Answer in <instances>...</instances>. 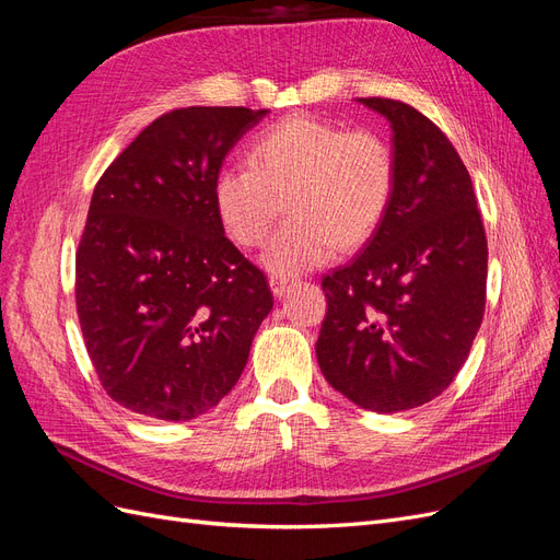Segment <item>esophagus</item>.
Masks as SVG:
<instances>
[{"label":"esophagus","mask_w":560,"mask_h":560,"mask_svg":"<svg viewBox=\"0 0 560 560\" xmlns=\"http://www.w3.org/2000/svg\"><path fill=\"white\" fill-rule=\"evenodd\" d=\"M294 280H290V278H282V276H270V290H273V294L276 296H282L287 290H290V284H292Z\"/></svg>","instance_id":"1"}]
</instances>
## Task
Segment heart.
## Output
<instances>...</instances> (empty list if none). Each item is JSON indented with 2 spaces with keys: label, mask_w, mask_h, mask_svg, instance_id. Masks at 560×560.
Returning <instances> with one entry per match:
<instances>
[{
  "label": "heart",
  "mask_w": 560,
  "mask_h": 560,
  "mask_svg": "<svg viewBox=\"0 0 560 560\" xmlns=\"http://www.w3.org/2000/svg\"><path fill=\"white\" fill-rule=\"evenodd\" d=\"M395 189L397 156L385 135L290 116L252 142L249 165L219 171L214 210L229 238L254 249L284 200L292 219L270 238L264 264L294 276L374 238Z\"/></svg>",
  "instance_id": "heart-1"
}]
</instances>
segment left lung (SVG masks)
<instances>
[{"label": "left lung", "instance_id": "8db88e82", "mask_svg": "<svg viewBox=\"0 0 560 560\" xmlns=\"http://www.w3.org/2000/svg\"><path fill=\"white\" fill-rule=\"evenodd\" d=\"M395 135L397 189L381 229L322 276V374L362 409L395 413L439 397L465 364L486 311L488 243L471 177L416 107L362 97Z\"/></svg>", "mask_w": 560, "mask_h": 560}]
</instances>
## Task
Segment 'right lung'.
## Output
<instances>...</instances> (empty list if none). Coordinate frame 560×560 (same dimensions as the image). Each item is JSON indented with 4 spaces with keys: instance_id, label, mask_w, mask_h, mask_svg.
<instances>
[{
    "instance_id": "1",
    "label": "right lung",
    "mask_w": 560,
    "mask_h": 560,
    "mask_svg": "<svg viewBox=\"0 0 560 560\" xmlns=\"http://www.w3.org/2000/svg\"><path fill=\"white\" fill-rule=\"evenodd\" d=\"M264 114L165 112L95 184L77 249V315L97 381L132 413L210 411L238 383L273 308L264 270L214 210L224 156Z\"/></svg>"
}]
</instances>
